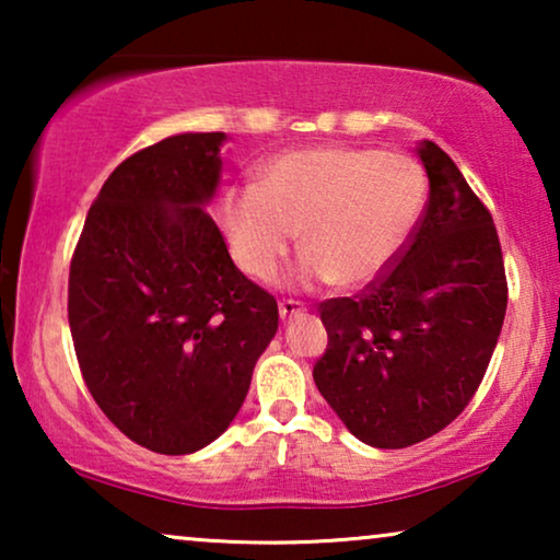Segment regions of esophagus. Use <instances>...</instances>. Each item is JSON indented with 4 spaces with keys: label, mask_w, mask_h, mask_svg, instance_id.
I'll return each instance as SVG.
<instances>
[{
    "label": "esophagus",
    "mask_w": 560,
    "mask_h": 560,
    "mask_svg": "<svg viewBox=\"0 0 560 560\" xmlns=\"http://www.w3.org/2000/svg\"><path fill=\"white\" fill-rule=\"evenodd\" d=\"M278 311H280V318L282 320H290V318L301 316V313L305 311V305L301 301H280Z\"/></svg>",
    "instance_id": "obj_1"
}]
</instances>
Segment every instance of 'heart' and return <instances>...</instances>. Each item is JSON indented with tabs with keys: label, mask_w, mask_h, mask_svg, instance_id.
Returning <instances> with one entry per match:
<instances>
[{
	"label": "heart",
	"mask_w": 560,
	"mask_h": 560,
	"mask_svg": "<svg viewBox=\"0 0 560 560\" xmlns=\"http://www.w3.org/2000/svg\"><path fill=\"white\" fill-rule=\"evenodd\" d=\"M423 198V175L410 158L316 144L267 160L257 188L229 190L221 226L249 278L272 280L298 232V280L351 290L370 285L402 255Z\"/></svg>",
	"instance_id": "b5f03b06"
}]
</instances>
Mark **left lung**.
<instances>
[{"mask_svg": "<svg viewBox=\"0 0 560 560\" xmlns=\"http://www.w3.org/2000/svg\"><path fill=\"white\" fill-rule=\"evenodd\" d=\"M431 194L402 255L362 293L318 305L328 343L313 380L374 448L431 439L477 393L508 311L492 213L454 160L423 140Z\"/></svg>", "mask_w": 560, "mask_h": 560, "instance_id": "1", "label": "left lung"}]
</instances>
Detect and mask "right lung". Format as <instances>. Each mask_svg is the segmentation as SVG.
<instances>
[{
  "mask_svg": "<svg viewBox=\"0 0 560 560\" xmlns=\"http://www.w3.org/2000/svg\"><path fill=\"white\" fill-rule=\"evenodd\" d=\"M224 140L175 135L119 163L71 259L68 324L83 382L155 454L219 439L278 331L275 298L236 270L201 209L217 194Z\"/></svg>",
  "mask_w": 560,
  "mask_h": 560,
  "instance_id": "obj_1",
  "label": "right lung"
}]
</instances>
